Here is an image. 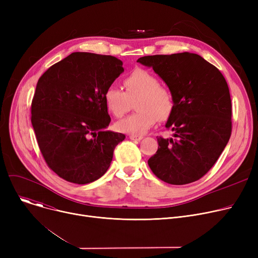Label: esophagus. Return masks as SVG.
<instances>
[{"label": "esophagus", "mask_w": 258, "mask_h": 258, "mask_svg": "<svg viewBox=\"0 0 258 258\" xmlns=\"http://www.w3.org/2000/svg\"><path fill=\"white\" fill-rule=\"evenodd\" d=\"M130 139L135 140V141H140L143 139L142 136H138V135H130Z\"/></svg>", "instance_id": "34e87169"}]
</instances>
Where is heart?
<instances>
[{
    "mask_svg": "<svg viewBox=\"0 0 258 258\" xmlns=\"http://www.w3.org/2000/svg\"><path fill=\"white\" fill-rule=\"evenodd\" d=\"M125 92L116 86L107 87L103 99L107 111L116 117L123 116L135 101L137 112L116 123L119 132L142 135L157 122L166 120L173 110V95L171 91L160 85L156 75L143 69L133 71L123 81Z\"/></svg>",
    "mask_w": 258,
    "mask_h": 258,
    "instance_id": "1",
    "label": "heart"
}]
</instances>
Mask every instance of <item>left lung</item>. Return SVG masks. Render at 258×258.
<instances>
[{
	"label": "left lung",
	"instance_id": "1",
	"mask_svg": "<svg viewBox=\"0 0 258 258\" xmlns=\"http://www.w3.org/2000/svg\"><path fill=\"white\" fill-rule=\"evenodd\" d=\"M173 95L166 128L173 138L158 137L148 166L168 184L192 183L206 174L231 136L232 105L226 79L218 68L195 53L143 56Z\"/></svg>",
	"mask_w": 258,
	"mask_h": 258
}]
</instances>
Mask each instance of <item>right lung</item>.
<instances>
[{"label": "right lung", "instance_id": "obj_1", "mask_svg": "<svg viewBox=\"0 0 258 258\" xmlns=\"http://www.w3.org/2000/svg\"><path fill=\"white\" fill-rule=\"evenodd\" d=\"M124 72L111 55L73 52L40 76L31 122L48 166L63 180L88 184L106 172L125 135L107 131L103 94Z\"/></svg>", "mask_w": 258, "mask_h": 258}]
</instances>
